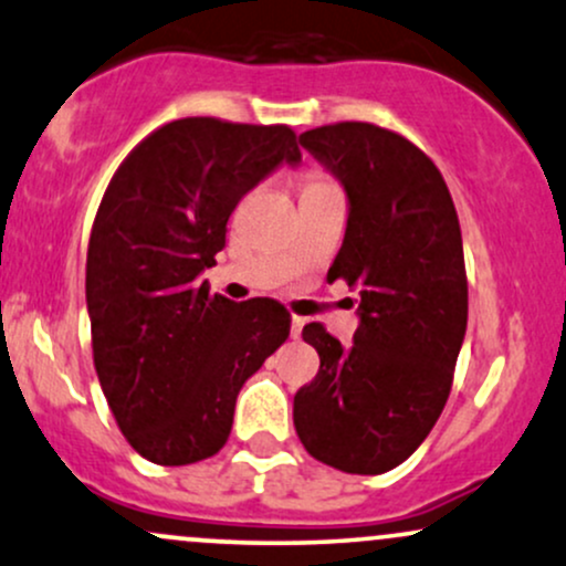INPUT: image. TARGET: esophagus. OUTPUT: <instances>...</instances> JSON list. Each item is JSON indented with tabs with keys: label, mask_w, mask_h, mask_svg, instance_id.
Returning <instances> with one entry per match:
<instances>
[{
	"label": "esophagus",
	"mask_w": 566,
	"mask_h": 566,
	"mask_svg": "<svg viewBox=\"0 0 566 566\" xmlns=\"http://www.w3.org/2000/svg\"><path fill=\"white\" fill-rule=\"evenodd\" d=\"M303 327H305V319H303V316H292V337H301Z\"/></svg>",
	"instance_id": "esophagus-1"
}]
</instances>
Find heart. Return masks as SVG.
I'll use <instances>...</instances> for the list:
<instances>
[{
    "label": "heart",
    "mask_w": 566,
    "mask_h": 566,
    "mask_svg": "<svg viewBox=\"0 0 566 566\" xmlns=\"http://www.w3.org/2000/svg\"><path fill=\"white\" fill-rule=\"evenodd\" d=\"M327 184H333L327 175L319 170H308V172H303V178H301V191H314V188H322Z\"/></svg>",
    "instance_id": "heart-1"
}]
</instances>
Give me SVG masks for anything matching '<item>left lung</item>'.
<instances>
[{"instance_id":"1","label":"left lung","mask_w":566,"mask_h":566,"mask_svg":"<svg viewBox=\"0 0 566 566\" xmlns=\"http://www.w3.org/2000/svg\"><path fill=\"white\" fill-rule=\"evenodd\" d=\"M301 146L343 180L348 229L327 279L359 287V329L343 348L303 327L319 373L295 394L305 452L346 473H386L423 444L450 396L469 324L463 237L450 188L394 129L335 122Z\"/></svg>"}]
</instances>
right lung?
<instances>
[{"label": "right lung", "mask_w": 566, "mask_h": 566, "mask_svg": "<svg viewBox=\"0 0 566 566\" xmlns=\"http://www.w3.org/2000/svg\"><path fill=\"white\" fill-rule=\"evenodd\" d=\"M297 159L287 125L186 116L146 135L103 193L84 282L93 361L140 458L188 465L223 450L239 388L287 340L282 303L212 295L201 271L239 199Z\"/></svg>", "instance_id": "obj_1"}]
</instances>
